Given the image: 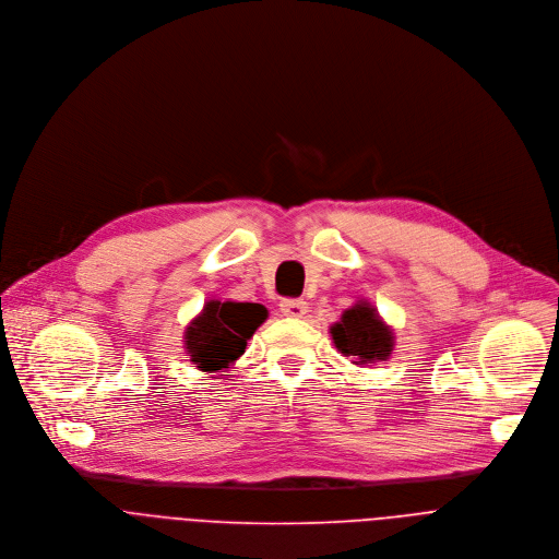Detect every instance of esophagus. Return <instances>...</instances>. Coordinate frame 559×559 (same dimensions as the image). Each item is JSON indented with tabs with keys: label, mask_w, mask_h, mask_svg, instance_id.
<instances>
[{
	"label": "esophagus",
	"mask_w": 559,
	"mask_h": 559,
	"mask_svg": "<svg viewBox=\"0 0 559 559\" xmlns=\"http://www.w3.org/2000/svg\"><path fill=\"white\" fill-rule=\"evenodd\" d=\"M280 310H282L286 317L299 319V317H304V314L308 312V301H304V299H282Z\"/></svg>",
	"instance_id": "obj_1"
}]
</instances>
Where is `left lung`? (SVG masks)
<instances>
[{
  "label": "left lung",
  "mask_w": 559,
  "mask_h": 559,
  "mask_svg": "<svg viewBox=\"0 0 559 559\" xmlns=\"http://www.w3.org/2000/svg\"><path fill=\"white\" fill-rule=\"evenodd\" d=\"M330 337L337 350L353 357L357 366L388 361L394 350V332L383 323L377 308L359 301L342 314V321L330 325Z\"/></svg>",
  "instance_id": "obj_1"
}]
</instances>
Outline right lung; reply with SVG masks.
<instances>
[{"label":"right lung","instance_id":"add662e5","mask_svg":"<svg viewBox=\"0 0 559 559\" xmlns=\"http://www.w3.org/2000/svg\"><path fill=\"white\" fill-rule=\"evenodd\" d=\"M266 308L249 301L204 304L202 312L185 330V348L202 372H222L245 355L247 342L264 323Z\"/></svg>","mask_w":559,"mask_h":559}]
</instances>
